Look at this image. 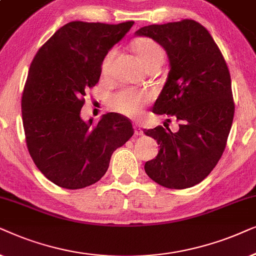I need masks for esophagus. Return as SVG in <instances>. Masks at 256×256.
<instances>
[{
	"label": "esophagus",
	"mask_w": 256,
	"mask_h": 256,
	"mask_svg": "<svg viewBox=\"0 0 256 256\" xmlns=\"http://www.w3.org/2000/svg\"><path fill=\"white\" fill-rule=\"evenodd\" d=\"M134 134L136 136H142V134H144V132H142L140 125H139L138 122H134Z\"/></svg>",
	"instance_id": "1"
}]
</instances>
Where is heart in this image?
Segmentation results:
<instances>
[{
    "instance_id": "b5f03b06",
    "label": "heart",
    "mask_w": 256,
    "mask_h": 256,
    "mask_svg": "<svg viewBox=\"0 0 256 256\" xmlns=\"http://www.w3.org/2000/svg\"><path fill=\"white\" fill-rule=\"evenodd\" d=\"M134 51L142 66L150 64H159L162 66L165 60V51L156 40L151 38H139L134 42ZM116 54V50L112 49L105 54L102 62V74H106L110 69L111 62ZM148 100V94L142 91L122 90L114 94L110 98L112 110L125 116H136L142 111L146 102Z\"/></svg>"
}]
</instances>
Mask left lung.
I'll list each match as a JSON object with an SVG mask.
<instances>
[{
  "mask_svg": "<svg viewBox=\"0 0 256 256\" xmlns=\"http://www.w3.org/2000/svg\"><path fill=\"white\" fill-rule=\"evenodd\" d=\"M136 36L168 54V76L152 112L179 122L176 132L144 130L160 145L145 172L164 187L188 188L210 174L226 148L234 117L230 70L210 34L193 20L142 26Z\"/></svg>",
  "mask_w": 256,
  "mask_h": 256,
  "instance_id": "left-lung-1",
  "label": "left lung"
}]
</instances>
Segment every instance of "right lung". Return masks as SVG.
I'll return each instance as SVG.
<instances>
[{"mask_svg":"<svg viewBox=\"0 0 256 256\" xmlns=\"http://www.w3.org/2000/svg\"><path fill=\"white\" fill-rule=\"evenodd\" d=\"M134 23H66L37 51L22 96L23 128L34 162L54 185L78 190L97 182L112 153L134 136L119 114H103L97 124L80 117L105 54Z\"/></svg>","mask_w":256,"mask_h":256,"instance_id":"1","label":"right lung"}]
</instances>
